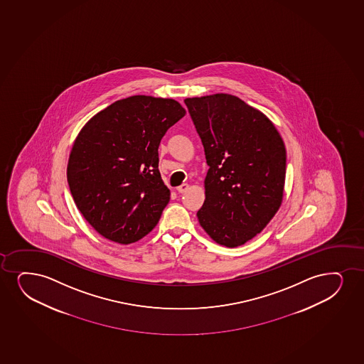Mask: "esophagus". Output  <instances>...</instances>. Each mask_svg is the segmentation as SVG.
<instances>
[{"label":"esophagus","instance_id":"esophagus-1","mask_svg":"<svg viewBox=\"0 0 364 364\" xmlns=\"http://www.w3.org/2000/svg\"><path fill=\"white\" fill-rule=\"evenodd\" d=\"M188 184H181L180 185V186H178V188H176V190H178V193H186V191H188Z\"/></svg>","mask_w":364,"mask_h":364}]
</instances>
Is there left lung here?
<instances>
[{
    "label": "left lung",
    "mask_w": 364,
    "mask_h": 364,
    "mask_svg": "<svg viewBox=\"0 0 364 364\" xmlns=\"http://www.w3.org/2000/svg\"><path fill=\"white\" fill-rule=\"evenodd\" d=\"M184 102L210 166L198 222L215 242L239 247L260 233L282 203V137L265 114L235 95Z\"/></svg>",
    "instance_id": "left-lung-1"
}]
</instances>
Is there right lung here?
Returning <instances> with one entry per match:
<instances>
[{
  "mask_svg": "<svg viewBox=\"0 0 364 364\" xmlns=\"http://www.w3.org/2000/svg\"><path fill=\"white\" fill-rule=\"evenodd\" d=\"M185 112L174 99L132 95L82 127L68 158V186L77 208L104 238L131 244L157 225L171 198L158 169V147Z\"/></svg>",
  "mask_w": 364,
  "mask_h": 364,
  "instance_id": "right-lung-1",
  "label": "right lung"
}]
</instances>
